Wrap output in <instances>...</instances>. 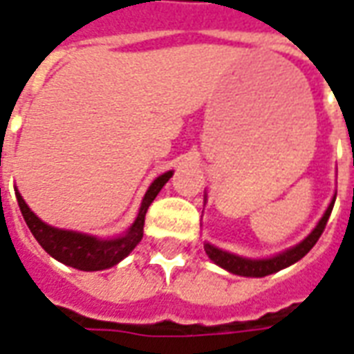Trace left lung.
Masks as SVG:
<instances>
[{
	"mask_svg": "<svg viewBox=\"0 0 354 354\" xmlns=\"http://www.w3.org/2000/svg\"><path fill=\"white\" fill-rule=\"evenodd\" d=\"M335 199L330 203V207L322 216V220L319 222V225L311 231V235L307 239H304L299 245H296L294 248H290L286 252L279 254V256H274V258H269V260H246V258H241V256H235V254L230 252H223L220 248H216L212 245H205V250H207L208 258L218 263L223 269H227L230 273L241 274V277H266V274L277 273V271H281L284 267L292 266V263H296L304 258L305 254L311 250L313 246L317 245V241L322 235V231L326 227L328 218L332 214V208H334Z\"/></svg>",
	"mask_w": 354,
	"mask_h": 354,
	"instance_id": "8db88e82",
	"label": "left lung"
}]
</instances>
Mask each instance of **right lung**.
Wrapping results in <instances>:
<instances>
[{
    "instance_id": "right-lung-1",
    "label": "right lung",
    "mask_w": 354,
    "mask_h": 354,
    "mask_svg": "<svg viewBox=\"0 0 354 354\" xmlns=\"http://www.w3.org/2000/svg\"><path fill=\"white\" fill-rule=\"evenodd\" d=\"M170 176H172V172H165V174H161L155 180L153 184L149 185L146 197L142 201L138 218L131 225L129 233L124 237L109 239V241L91 237V235H83V233H75V231L50 227L47 223H43L28 208V205L20 197L19 192H17V201H19L20 212L24 216V222H26V225L32 231L35 241L43 246L45 252L50 254L55 260L62 261L66 266L75 267V269H81V271H100V269L113 267L123 258H127L132 248L142 241L147 208L153 203L157 193L161 192L162 185L169 182Z\"/></svg>"
}]
</instances>
